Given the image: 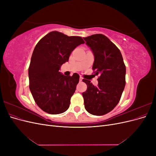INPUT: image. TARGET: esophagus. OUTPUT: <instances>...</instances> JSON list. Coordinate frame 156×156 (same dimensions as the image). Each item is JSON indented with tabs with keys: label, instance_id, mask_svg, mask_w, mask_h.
<instances>
[{
	"label": "esophagus",
	"instance_id": "esophagus-1",
	"mask_svg": "<svg viewBox=\"0 0 156 156\" xmlns=\"http://www.w3.org/2000/svg\"><path fill=\"white\" fill-rule=\"evenodd\" d=\"M82 80H83V77H80L79 81H82Z\"/></svg>",
	"mask_w": 156,
	"mask_h": 156
}]
</instances>
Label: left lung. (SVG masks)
<instances>
[{
    "label": "left lung",
    "instance_id": "left-lung-1",
    "mask_svg": "<svg viewBox=\"0 0 156 156\" xmlns=\"http://www.w3.org/2000/svg\"><path fill=\"white\" fill-rule=\"evenodd\" d=\"M94 56L92 69L100 75L98 86L83 79L87 90L83 92L85 109L100 116L111 111L119 103L126 85V66L119 48L103 34L83 37Z\"/></svg>",
    "mask_w": 156,
    "mask_h": 156
}]
</instances>
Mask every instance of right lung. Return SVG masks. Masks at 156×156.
Wrapping results in <instances>:
<instances>
[{
  "label": "right lung",
  "instance_id": "obj_1",
  "mask_svg": "<svg viewBox=\"0 0 156 156\" xmlns=\"http://www.w3.org/2000/svg\"><path fill=\"white\" fill-rule=\"evenodd\" d=\"M84 43L81 37L52 31L38 41L29 68V88L33 98L44 111L52 115L68 110L79 75L65 76L59 72L72 52Z\"/></svg>",
  "mask_w": 156,
  "mask_h": 156
}]
</instances>
